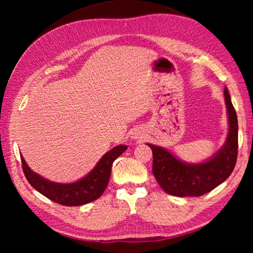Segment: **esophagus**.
<instances>
[{
    "label": "esophagus",
    "mask_w": 253,
    "mask_h": 253,
    "mask_svg": "<svg viewBox=\"0 0 253 253\" xmlns=\"http://www.w3.org/2000/svg\"><path fill=\"white\" fill-rule=\"evenodd\" d=\"M132 138L138 140V139H142L143 136H142V134H139V132H135V134H132Z\"/></svg>",
    "instance_id": "esophagus-1"
}]
</instances>
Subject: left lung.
<instances>
[{
	"mask_svg": "<svg viewBox=\"0 0 253 253\" xmlns=\"http://www.w3.org/2000/svg\"><path fill=\"white\" fill-rule=\"evenodd\" d=\"M224 100L229 118L228 137L221 149L208 161L190 164L168 149L147 144L153 151L154 176L168 194L179 198L201 196L219 186L232 173L238 157V117L226 87Z\"/></svg>",
	"mask_w": 253,
	"mask_h": 253,
	"instance_id": "obj_1",
	"label": "left lung"
}]
</instances>
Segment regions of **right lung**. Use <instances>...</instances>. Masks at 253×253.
<instances>
[{
	"label": "right lung",
	"mask_w": 253,
	"mask_h": 253,
	"mask_svg": "<svg viewBox=\"0 0 253 253\" xmlns=\"http://www.w3.org/2000/svg\"><path fill=\"white\" fill-rule=\"evenodd\" d=\"M127 149L126 145L110 149L102 156L91 172L74 183H55L40 176L29 168L21 155L23 173L33 188L45 198L66 207H79L100 198L108 185L114 161Z\"/></svg>",
	"instance_id": "1"
}]
</instances>
